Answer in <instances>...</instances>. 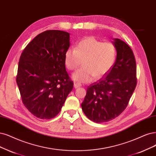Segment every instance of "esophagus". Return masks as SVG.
Listing matches in <instances>:
<instances>
[{
  "instance_id": "esophagus-1",
  "label": "esophagus",
  "mask_w": 156,
  "mask_h": 156,
  "mask_svg": "<svg viewBox=\"0 0 156 156\" xmlns=\"http://www.w3.org/2000/svg\"><path fill=\"white\" fill-rule=\"evenodd\" d=\"M80 86H81V85H80V83H74V89H77V88H79Z\"/></svg>"
}]
</instances>
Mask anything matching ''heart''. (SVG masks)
<instances>
[{"mask_svg": "<svg viewBox=\"0 0 156 156\" xmlns=\"http://www.w3.org/2000/svg\"><path fill=\"white\" fill-rule=\"evenodd\" d=\"M116 58V48L111 42H103L93 37L81 40L74 49H68L64 55V63L74 71L83 60L84 67L74 73L72 78L80 83H88L93 77L99 78L111 70Z\"/></svg>", "mask_w": 156, "mask_h": 156, "instance_id": "obj_1", "label": "heart"}]
</instances>
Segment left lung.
Listing matches in <instances>:
<instances>
[{"label": "left lung", "mask_w": 156, "mask_h": 156, "mask_svg": "<svg viewBox=\"0 0 156 156\" xmlns=\"http://www.w3.org/2000/svg\"><path fill=\"white\" fill-rule=\"evenodd\" d=\"M113 40L117 52L116 62L106 74L89 86L82 103L85 116L97 123L109 122L122 114L137 84L133 52L122 40Z\"/></svg>", "instance_id": "obj_1"}]
</instances>
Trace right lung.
Returning a JSON list of instances; mask_svg holds the SVG:
<instances>
[{"instance_id": "1", "label": "right lung", "mask_w": 156, "mask_h": 156, "mask_svg": "<svg viewBox=\"0 0 156 156\" xmlns=\"http://www.w3.org/2000/svg\"><path fill=\"white\" fill-rule=\"evenodd\" d=\"M69 46V33L48 30L34 37L21 54L16 83L22 103L38 118H55L73 90L64 63Z\"/></svg>"}]
</instances>
